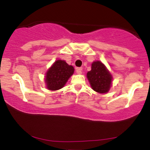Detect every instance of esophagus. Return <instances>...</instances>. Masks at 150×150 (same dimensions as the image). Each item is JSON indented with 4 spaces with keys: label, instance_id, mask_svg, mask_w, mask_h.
Wrapping results in <instances>:
<instances>
[{
    "label": "esophagus",
    "instance_id": "1",
    "mask_svg": "<svg viewBox=\"0 0 150 150\" xmlns=\"http://www.w3.org/2000/svg\"><path fill=\"white\" fill-rule=\"evenodd\" d=\"M75 70H76L77 73H78V74H82V70H83V69H82V68H81V67H77Z\"/></svg>",
    "mask_w": 150,
    "mask_h": 150
}]
</instances>
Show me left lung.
Listing matches in <instances>:
<instances>
[{"label": "left lung", "instance_id": "left-lung-1", "mask_svg": "<svg viewBox=\"0 0 150 150\" xmlns=\"http://www.w3.org/2000/svg\"><path fill=\"white\" fill-rule=\"evenodd\" d=\"M86 77L91 88L100 94L108 92L112 86V75L100 61L92 62L91 69L87 72Z\"/></svg>", "mask_w": 150, "mask_h": 150}]
</instances>
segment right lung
I'll use <instances>...</instances> for the list:
<instances>
[{"mask_svg": "<svg viewBox=\"0 0 150 150\" xmlns=\"http://www.w3.org/2000/svg\"><path fill=\"white\" fill-rule=\"evenodd\" d=\"M74 69L65 61L56 60L47 69L45 76L46 88L50 91H56L63 88L69 78L73 75Z\"/></svg>", "mask_w": 150, "mask_h": 150, "instance_id": "obj_1", "label": "right lung"}]
</instances>
